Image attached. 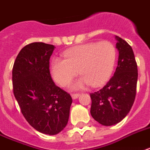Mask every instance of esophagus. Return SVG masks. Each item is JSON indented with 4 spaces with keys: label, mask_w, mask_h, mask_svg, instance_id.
<instances>
[{
    "label": "esophagus",
    "mask_w": 150,
    "mask_h": 150,
    "mask_svg": "<svg viewBox=\"0 0 150 150\" xmlns=\"http://www.w3.org/2000/svg\"><path fill=\"white\" fill-rule=\"evenodd\" d=\"M79 93H72V94H71V98H72L73 99H76V98H78L79 97Z\"/></svg>",
    "instance_id": "esophagus-1"
}]
</instances>
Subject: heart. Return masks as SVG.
Here are the masks:
<instances>
[{
    "label": "heart",
    "mask_w": 150,
    "mask_h": 150,
    "mask_svg": "<svg viewBox=\"0 0 150 150\" xmlns=\"http://www.w3.org/2000/svg\"><path fill=\"white\" fill-rule=\"evenodd\" d=\"M64 58H54L51 62V74L57 84L67 86L79 71L82 76L73 83V89H82L90 84L98 87L112 73L116 50L108 41L90 42L65 51Z\"/></svg>",
    "instance_id": "b5f03b06"
}]
</instances>
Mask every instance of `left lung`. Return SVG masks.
I'll use <instances>...</instances> for the list:
<instances>
[{
  "mask_svg": "<svg viewBox=\"0 0 150 150\" xmlns=\"http://www.w3.org/2000/svg\"><path fill=\"white\" fill-rule=\"evenodd\" d=\"M115 38L119 51L116 71L102 89L90 93V114L104 126L120 123L131 110L136 95L138 67L133 50L125 40Z\"/></svg>",
  "mask_w": 150,
  "mask_h": 150,
  "instance_id": "obj_1",
  "label": "left lung"
}]
</instances>
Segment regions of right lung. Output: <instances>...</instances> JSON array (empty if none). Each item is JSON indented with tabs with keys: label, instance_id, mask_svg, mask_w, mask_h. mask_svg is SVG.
<instances>
[{
	"label": "right lung",
	"instance_id": "obj_1",
	"mask_svg": "<svg viewBox=\"0 0 150 150\" xmlns=\"http://www.w3.org/2000/svg\"><path fill=\"white\" fill-rule=\"evenodd\" d=\"M54 45L33 42L23 48L12 68L13 93L35 130L54 135L67 125L72 98L52 81L50 59Z\"/></svg>",
	"mask_w": 150,
	"mask_h": 150
}]
</instances>
